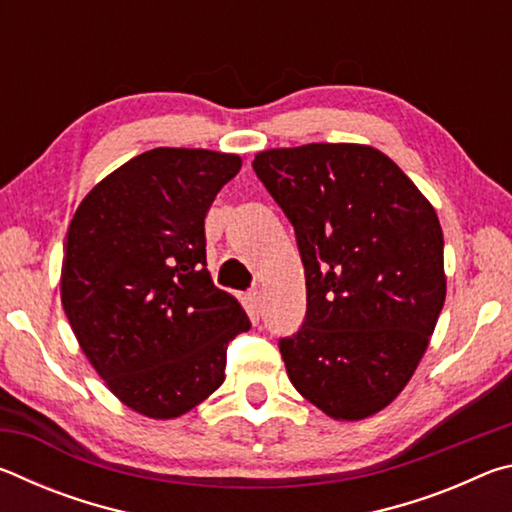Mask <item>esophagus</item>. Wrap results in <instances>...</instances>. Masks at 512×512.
<instances>
[{
    "label": "esophagus",
    "mask_w": 512,
    "mask_h": 512,
    "mask_svg": "<svg viewBox=\"0 0 512 512\" xmlns=\"http://www.w3.org/2000/svg\"><path fill=\"white\" fill-rule=\"evenodd\" d=\"M248 302H250V307H253L255 314H259V309H262V305H264L262 291H250L248 293Z\"/></svg>",
    "instance_id": "34e87169"
}]
</instances>
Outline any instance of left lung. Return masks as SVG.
<instances>
[{"mask_svg":"<svg viewBox=\"0 0 512 512\" xmlns=\"http://www.w3.org/2000/svg\"><path fill=\"white\" fill-rule=\"evenodd\" d=\"M253 169L305 264L307 318L280 341L291 384L329 418H370L411 381L445 305L438 214L368 144L268 149Z\"/></svg>","mask_w":512,"mask_h":512,"instance_id":"left-lung-1","label":"left lung"}]
</instances>
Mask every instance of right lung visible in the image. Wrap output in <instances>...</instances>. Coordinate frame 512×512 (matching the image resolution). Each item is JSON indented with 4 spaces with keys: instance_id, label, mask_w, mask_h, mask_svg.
<instances>
[{
    "instance_id": "1",
    "label": "right lung",
    "mask_w": 512,
    "mask_h": 512,
    "mask_svg": "<svg viewBox=\"0 0 512 512\" xmlns=\"http://www.w3.org/2000/svg\"><path fill=\"white\" fill-rule=\"evenodd\" d=\"M239 169L235 153L160 146L108 173L69 223V325L110 393L151 420L207 400L225 379L228 343L250 329L205 255V216Z\"/></svg>"
}]
</instances>
